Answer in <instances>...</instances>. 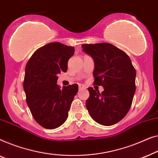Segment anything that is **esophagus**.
<instances>
[{
	"mask_svg": "<svg viewBox=\"0 0 158 158\" xmlns=\"http://www.w3.org/2000/svg\"><path fill=\"white\" fill-rule=\"evenodd\" d=\"M79 89H86V87L84 85H82V84H79Z\"/></svg>",
	"mask_w": 158,
	"mask_h": 158,
	"instance_id": "34e87169",
	"label": "esophagus"
}]
</instances>
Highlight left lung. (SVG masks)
Masks as SVG:
<instances>
[{
	"mask_svg": "<svg viewBox=\"0 0 158 158\" xmlns=\"http://www.w3.org/2000/svg\"><path fill=\"white\" fill-rule=\"evenodd\" d=\"M83 51L94 61V84L102 86L99 93L89 87L86 106L94 121L104 126L116 124L130 110L135 92L136 71L128 55L108 43L82 44Z\"/></svg>",
	"mask_w": 158,
	"mask_h": 158,
	"instance_id": "obj_1",
	"label": "left lung"
}]
</instances>
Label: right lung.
<instances>
[{"label":"right lung","mask_w":158,"mask_h":158,"mask_svg":"<svg viewBox=\"0 0 158 158\" xmlns=\"http://www.w3.org/2000/svg\"><path fill=\"white\" fill-rule=\"evenodd\" d=\"M74 48L53 42L39 48L26 66L23 89L31 114L40 125L48 130L59 127L68 117L78 84L64 86L56 81L60 73L67 71Z\"/></svg>","instance_id":"add662e5"}]
</instances>
